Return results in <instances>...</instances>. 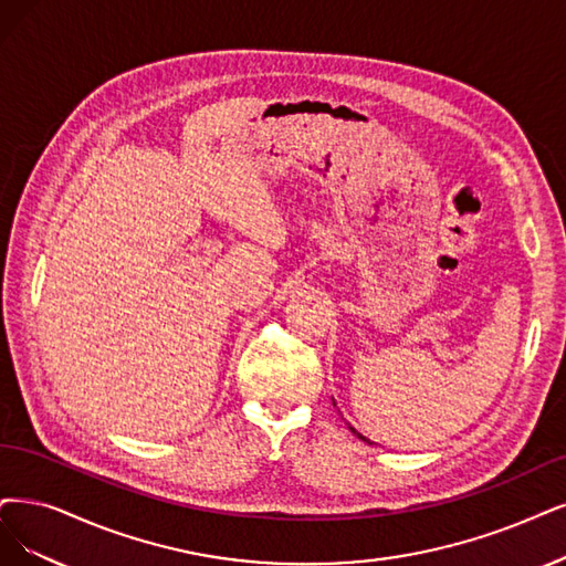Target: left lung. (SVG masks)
Instances as JSON below:
<instances>
[{"label":"left lung","mask_w":566,"mask_h":566,"mask_svg":"<svg viewBox=\"0 0 566 566\" xmlns=\"http://www.w3.org/2000/svg\"><path fill=\"white\" fill-rule=\"evenodd\" d=\"M349 431H352L354 436H357V438H361V441H368V438H364V436H361L357 429H354V427H349ZM368 443H370V441H368Z\"/></svg>","instance_id":"1"}]
</instances>
